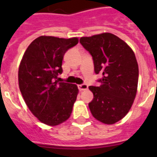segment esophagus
Instances as JSON below:
<instances>
[{
    "mask_svg": "<svg viewBox=\"0 0 157 157\" xmlns=\"http://www.w3.org/2000/svg\"><path fill=\"white\" fill-rule=\"evenodd\" d=\"M78 88L79 90H80V91L86 90L88 89V86H87L86 84H82V85H79Z\"/></svg>",
    "mask_w": 157,
    "mask_h": 157,
    "instance_id": "esophagus-1",
    "label": "esophagus"
}]
</instances>
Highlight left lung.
<instances>
[{"instance_id":"8db88e82","label":"left lung","mask_w":157,"mask_h":157,"mask_svg":"<svg viewBox=\"0 0 157 157\" xmlns=\"http://www.w3.org/2000/svg\"><path fill=\"white\" fill-rule=\"evenodd\" d=\"M80 42L93 57L94 71L103 77L99 86H89L94 99L89 107L96 120L113 124L123 119L136 97L139 65L134 51L114 34L82 36Z\"/></svg>"}]
</instances>
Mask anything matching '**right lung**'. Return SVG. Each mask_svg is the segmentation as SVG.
Instances as JSON below:
<instances>
[{"instance_id": "add662e5", "label": "right lung", "mask_w": 157, "mask_h": 157, "mask_svg": "<svg viewBox=\"0 0 157 157\" xmlns=\"http://www.w3.org/2000/svg\"><path fill=\"white\" fill-rule=\"evenodd\" d=\"M77 37L40 36L23 54L18 67V86L31 112L40 122L56 126L68 119L78 94L75 84L59 82L63 55L78 43Z\"/></svg>"}]
</instances>
